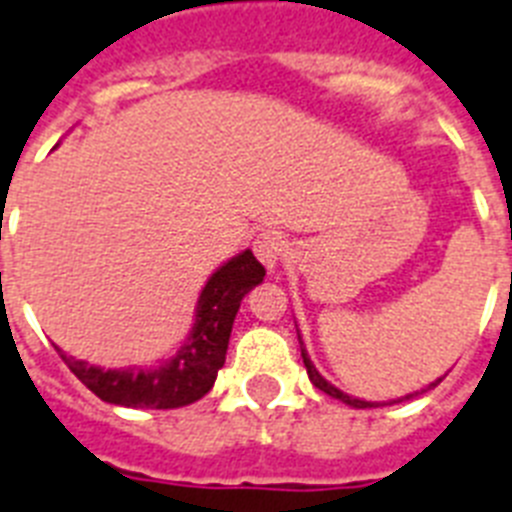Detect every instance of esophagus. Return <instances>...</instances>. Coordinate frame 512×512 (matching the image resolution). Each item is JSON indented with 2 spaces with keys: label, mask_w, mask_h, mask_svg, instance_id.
Masks as SVG:
<instances>
[{
  "label": "esophagus",
  "mask_w": 512,
  "mask_h": 512,
  "mask_svg": "<svg viewBox=\"0 0 512 512\" xmlns=\"http://www.w3.org/2000/svg\"><path fill=\"white\" fill-rule=\"evenodd\" d=\"M252 247H255L257 260H260L268 270H273L278 263H281V257H284L286 242H284V236L278 234V231H263V234H257Z\"/></svg>",
  "instance_id": "esophagus-1"
}]
</instances>
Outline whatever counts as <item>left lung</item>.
Wrapping results in <instances>:
<instances>
[{
	"label": "left lung",
	"mask_w": 512,
	"mask_h": 512,
	"mask_svg": "<svg viewBox=\"0 0 512 512\" xmlns=\"http://www.w3.org/2000/svg\"><path fill=\"white\" fill-rule=\"evenodd\" d=\"M302 360H305V368H307V376H310V381H313V386H318L321 392H326L328 397H334V400H342L344 405H350V407H376L381 405V402H365V400H357V397H350V394H344L342 389H336L334 384H328L326 378L321 376V373L315 371V365L313 360L307 357V352L302 350ZM442 381V378H439ZM439 381H434V384H429L426 389H431V386H436ZM426 389H421V392H426ZM421 392H415V394H421ZM415 394H407V397H402V400H410V397H415ZM402 400H392V402H402Z\"/></svg>",
	"instance_id": "left-lung-1"
}]
</instances>
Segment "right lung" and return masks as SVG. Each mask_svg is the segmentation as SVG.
Listing matches in <instances>:
<instances>
[{"label":"right lung","instance_id":"add662e5","mask_svg":"<svg viewBox=\"0 0 512 512\" xmlns=\"http://www.w3.org/2000/svg\"><path fill=\"white\" fill-rule=\"evenodd\" d=\"M263 276L265 268L249 249L220 265L199 294L197 315L186 342L176 355L155 368H99L65 355L60 347L57 352L78 381L110 405L144 410L191 405L213 389L218 371L226 363L239 305L252 286L263 284Z\"/></svg>","mask_w":512,"mask_h":512}]
</instances>
